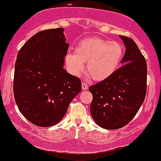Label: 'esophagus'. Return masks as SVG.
I'll use <instances>...</instances> for the list:
<instances>
[{"mask_svg": "<svg viewBox=\"0 0 161 161\" xmlns=\"http://www.w3.org/2000/svg\"><path fill=\"white\" fill-rule=\"evenodd\" d=\"M82 89L84 91L87 90V89H88V85H87L85 82H82Z\"/></svg>", "mask_w": 161, "mask_h": 161, "instance_id": "34e87169", "label": "esophagus"}]
</instances>
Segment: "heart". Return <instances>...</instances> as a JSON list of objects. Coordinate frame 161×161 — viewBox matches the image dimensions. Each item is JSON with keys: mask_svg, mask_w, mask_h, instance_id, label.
<instances>
[{"mask_svg": "<svg viewBox=\"0 0 161 161\" xmlns=\"http://www.w3.org/2000/svg\"><path fill=\"white\" fill-rule=\"evenodd\" d=\"M124 52V46L117 41L100 37L87 38L77 44L75 53L66 55V66L71 74L78 77L84 69V63H86V70L91 77L102 81L117 72Z\"/></svg>", "mask_w": 161, "mask_h": 161, "instance_id": "heart-1", "label": "heart"}]
</instances>
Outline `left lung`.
<instances>
[{
    "instance_id": "8db88e82",
    "label": "left lung",
    "mask_w": 161,
    "mask_h": 161,
    "mask_svg": "<svg viewBox=\"0 0 161 161\" xmlns=\"http://www.w3.org/2000/svg\"><path fill=\"white\" fill-rule=\"evenodd\" d=\"M126 50L123 66L106 80L89 87L93 95L90 110L95 123L115 130L128 125L136 115L146 94L147 65L132 39L120 35Z\"/></svg>"
}]
</instances>
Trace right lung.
I'll use <instances>...</instances> for the list:
<instances>
[{"mask_svg": "<svg viewBox=\"0 0 161 161\" xmlns=\"http://www.w3.org/2000/svg\"><path fill=\"white\" fill-rule=\"evenodd\" d=\"M64 29L45 30L21 47L15 65L13 91L20 113L33 125H57L81 91L78 77L63 68L69 44Z\"/></svg>", "mask_w": 161, "mask_h": 161, "instance_id": "add662e5", "label": "right lung"}]
</instances>
